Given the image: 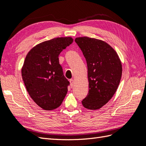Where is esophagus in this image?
I'll use <instances>...</instances> for the list:
<instances>
[{
	"mask_svg": "<svg viewBox=\"0 0 146 146\" xmlns=\"http://www.w3.org/2000/svg\"><path fill=\"white\" fill-rule=\"evenodd\" d=\"M70 82L71 87L72 88L73 86H74V84H75V81H74V80H73V79H71V80H70Z\"/></svg>",
	"mask_w": 146,
	"mask_h": 146,
	"instance_id": "34e87169",
	"label": "esophagus"
}]
</instances>
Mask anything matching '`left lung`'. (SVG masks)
<instances>
[{
	"label": "left lung",
	"instance_id": "obj_1",
	"mask_svg": "<svg viewBox=\"0 0 146 146\" xmlns=\"http://www.w3.org/2000/svg\"><path fill=\"white\" fill-rule=\"evenodd\" d=\"M75 42L81 49L88 67L89 92L82 105L98 110L112 98L122 74V63L115 50L102 40L79 37Z\"/></svg>",
	"mask_w": 146,
	"mask_h": 146
}]
</instances>
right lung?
I'll list each match as a JSON object with an SVG mask.
<instances>
[{
  "label": "right lung",
  "instance_id": "obj_1",
  "mask_svg": "<svg viewBox=\"0 0 146 146\" xmlns=\"http://www.w3.org/2000/svg\"><path fill=\"white\" fill-rule=\"evenodd\" d=\"M73 42L71 37L53 38L36 45L27 54L22 78L34 102L45 110L61 105L70 82L65 78L58 56Z\"/></svg>",
  "mask_w": 146,
  "mask_h": 146
}]
</instances>
